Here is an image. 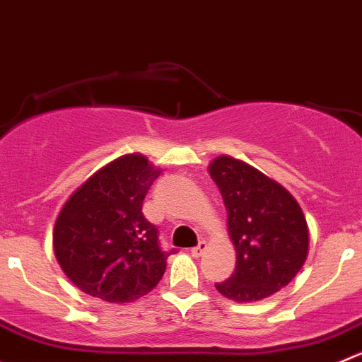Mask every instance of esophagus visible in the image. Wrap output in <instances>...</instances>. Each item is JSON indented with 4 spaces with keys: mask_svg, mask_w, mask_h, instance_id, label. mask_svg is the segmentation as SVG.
<instances>
[{
    "mask_svg": "<svg viewBox=\"0 0 362 362\" xmlns=\"http://www.w3.org/2000/svg\"><path fill=\"white\" fill-rule=\"evenodd\" d=\"M205 249H206V242L205 240H199L198 245H194V247L191 249V255L194 256V258H199V256H202L203 252H205Z\"/></svg>",
    "mask_w": 362,
    "mask_h": 362,
    "instance_id": "obj_1",
    "label": "esophagus"
}]
</instances>
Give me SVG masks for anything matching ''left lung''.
I'll use <instances>...</instances> for the list:
<instances>
[{"label":"left lung","instance_id":"left-lung-1","mask_svg":"<svg viewBox=\"0 0 362 362\" xmlns=\"http://www.w3.org/2000/svg\"><path fill=\"white\" fill-rule=\"evenodd\" d=\"M228 212V231L237 251L233 274L216 283L237 303H255L288 285L304 265L308 224L292 194L258 170L221 156L209 166Z\"/></svg>","mask_w":362,"mask_h":362}]
</instances>
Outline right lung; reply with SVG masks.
Wrapping results in <instances>:
<instances>
[{
	"label": "right lung",
	"mask_w": 362,
	"mask_h": 362,
	"mask_svg": "<svg viewBox=\"0 0 362 362\" xmlns=\"http://www.w3.org/2000/svg\"><path fill=\"white\" fill-rule=\"evenodd\" d=\"M160 170L143 156L118 157L88 178L63 205L52 233L70 281L106 303H132L163 278L159 230L143 216V199Z\"/></svg>",
	"instance_id": "right-lung-1"
}]
</instances>
